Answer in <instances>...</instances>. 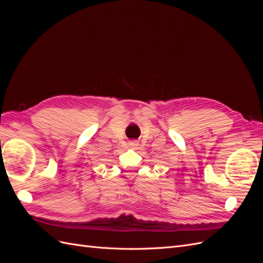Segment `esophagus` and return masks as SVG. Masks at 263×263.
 Returning <instances> with one entry per match:
<instances>
[{"label":"esophagus","mask_w":263,"mask_h":263,"mask_svg":"<svg viewBox=\"0 0 263 263\" xmlns=\"http://www.w3.org/2000/svg\"><path fill=\"white\" fill-rule=\"evenodd\" d=\"M128 146L132 147V148H137V147H138V142L135 141V140L129 141V142H128Z\"/></svg>","instance_id":"obj_1"}]
</instances>
